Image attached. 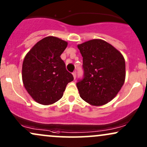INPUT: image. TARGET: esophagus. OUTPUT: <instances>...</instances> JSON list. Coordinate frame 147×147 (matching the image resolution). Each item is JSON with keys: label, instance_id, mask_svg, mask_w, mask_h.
<instances>
[{"label": "esophagus", "instance_id": "obj_1", "mask_svg": "<svg viewBox=\"0 0 147 147\" xmlns=\"http://www.w3.org/2000/svg\"><path fill=\"white\" fill-rule=\"evenodd\" d=\"M72 74H73L74 78V79H76V71H74V73Z\"/></svg>", "mask_w": 147, "mask_h": 147}]
</instances>
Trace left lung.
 Wrapping results in <instances>:
<instances>
[{
    "label": "left lung",
    "instance_id": "left-lung-1",
    "mask_svg": "<svg viewBox=\"0 0 147 147\" xmlns=\"http://www.w3.org/2000/svg\"><path fill=\"white\" fill-rule=\"evenodd\" d=\"M83 58L84 78L77 82L80 96L93 106L107 104L125 80V60L118 49L101 39L78 45Z\"/></svg>",
    "mask_w": 147,
    "mask_h": 147
}]
</instances>
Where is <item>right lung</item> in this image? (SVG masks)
I'll return each mask as SVG.
<instances>
[{"instance_id":"add662e5","label":"right lung","mask_w":147,"mask_h":147,"mask_svg":"<svg viewBox=\"0 0 147 147\" xmlns=\"http://www.w3.org/2000/svg\"><path fill=\"white\" fill-rule=\"evenodd\" d=\"M67 45V41L47 36L26 54L22 67V82L36 102L53 104L63 97L67 84L74 80L60 58Z\"/></svg>"}]
</instances>
